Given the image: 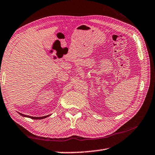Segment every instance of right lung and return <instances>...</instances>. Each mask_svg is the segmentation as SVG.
<instances>
[{
	"mask_svg": "<svg viewBox=\"0 0 155 155\" xmlns=\"http://www.w3.org/2000/svg\"><path fill=\"white\" fill-rule=\"evenodd\" d=\"M18 114L21 115V116L25 117H28V118H30V119H45V118L48 117L49 116H50V115H47V116L45 117H31V116H28V115H25L23 114H22V113L18 112Z\"/></svg>",
	"mask_w": 155,
	"mask_h": 155,
	"instance_id": "obj_1",
	"label": "right lung"
}]
</instances>
